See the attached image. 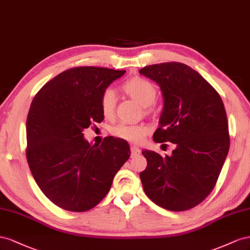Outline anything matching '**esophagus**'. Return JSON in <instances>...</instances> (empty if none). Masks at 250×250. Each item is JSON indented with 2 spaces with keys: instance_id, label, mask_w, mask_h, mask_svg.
I'll list each match as a JSON object with an SVG mask.
<instances>
[{
  "instance_id": "34e87169",
  "label": "esophagus",
  "mask_w": 250,
  "mask_h": 250,
  "mask_svg": "<svg viewBox=\"0 0 250 250\" xmlns=\"http://www.w3.org/2000/svg\"><path fill=\"white\" fill-rule=\"evenodd\" d=\"M140 153H141V151H140V148L138 146H131V156L132 157L138 156Z\"/></svg>"
}]
</instances>
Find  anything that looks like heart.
Masks as SVG:
<instances>
[{"mask_svg":"<svg viewBox=\"0 0 250 250\" xmlns=\"http://www.w3.org/2000/svg\"><path fill=\"white\" fill-rule=\"evenodd\" d=\"M125 93L137 101L142 106L152 105L157 98V89L155 85L145 78L136 76L126 81L123 84ZM116 106V95L111 88H106L101 96V108L104 117H112ZM149 126L144 124L130 125L119 124L112 127L113 136L130 142H140L149 133Z\"/></svg>","mask_w":250,"mask_h":250,"instance_id":"b5f03b06","label":"heart"}]
</instances>
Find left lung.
<instances>
[{
    "mask_svg": "<svg viewBox=\"0 0 250 250\" xmlns=\"http://www.w3.org/2000/svg\"><path fill=\"white\" fill-rule=\"evenodd\" d=\"M139 73L158 83L163 96L154 141L176 146L166 157L144 149L147 166L139 175L142 187L163 208L190 209L215 188L229 149L223 102L209 83L184 63H156Z\"/></svg>",
    "mask_w": 250,
    "mask_h": 250,
    "instance_id": "left-lung-1",
    "label": "left lung"
}]
</instances>
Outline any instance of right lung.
<instances>
[{"mask_svg":"<svg viewBox=\"0 0 250 250\" xmlns=\"http://www.w3.org/2000/svg\"><path fill=\"white\" fill-rule=\"evenodd\" d=\"M125 70L76 67L52 78L34 96L26 121V157L50 201L69 211L93 208L129 159V144L105 137L92 146L83 131L104 120L103 92Z\"/></svg>","mask_w":250,"mask_h":250,"instance_id":"obj_1","label":"right lung"}]
</instances>
